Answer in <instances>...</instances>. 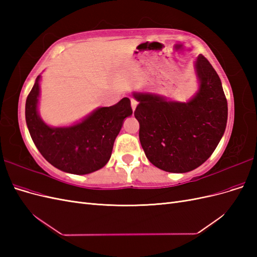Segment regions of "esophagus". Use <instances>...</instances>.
Wrapping results in <instances>:
<instances>
[{
  "label": "esophagus",
  "instance_id": "1",
  "mask_svg": "<svg viewBox=\"0 0 257 257\" xmlns=\"http://www.w3.org/2000/svg\"><path fill=\"white\" fill-rule=\"evenodd\" d=\"M138 102L135 98H131V105H132V109L135 110L136 109V106H137Z\"/></svg>",
  "mask_w": 257,
  "mask_h": 257
}]
</instances>
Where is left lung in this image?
<instances>
[{
	"label": "left lung",
	"mask_w": 257,
	"mask_h": 257,
	"mask_svg": "<svg viewBox=\"0 0 257 257\" xmlns=\"http://www.w3.org/2000/svg\"><path fill=\"white\" fill-rule=\"evenodd\" d=\"M197 94L188 103L167 102L153 94L134 93L139 104V141L154 166L188 173L205 163L219 145L227 122V99L219 75L199 54Z\"/></svg>",
	"instance_id": "obj_1"
}]
</instances>
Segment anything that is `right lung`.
Listing matches in <instances>:
<instances>
[{
	"label": "right lung",
	"instance_id": "obj_1",
	"mask_svg": "<svg viewBox=\"0 0 257 257\" xmlns=\"http://www.w3.org/2000/svg\"><path fill=\"white\" fill-rule=\"evenodd\" d=\"M40 77L26 102L27 125L38 151L51 165L69 174L85 175L104 167L111 157L123 120L133 113L130 98L98 108L73 126L50 127L37 113Z\"/></svg>",
	"mask_w": 257,
	"mask_h": 257
}]
</instances>
